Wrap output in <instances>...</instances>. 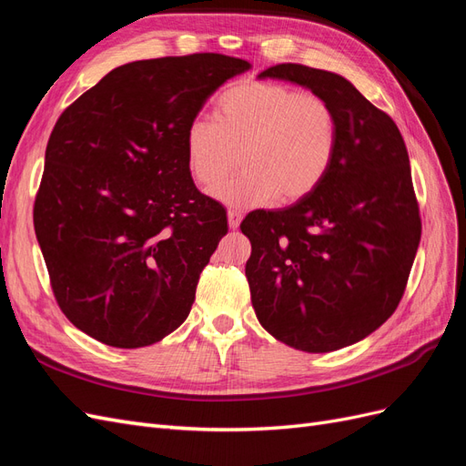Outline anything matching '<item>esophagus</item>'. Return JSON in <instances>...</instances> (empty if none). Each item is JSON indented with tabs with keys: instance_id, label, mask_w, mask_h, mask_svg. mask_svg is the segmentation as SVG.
Segmentation results:
<instances>
[{
	"instance_id": "esophagus-1",
	"label": "esophagus",
	"mask_w": 466,
	"mask_h": 466,
	"mask_svg": "<svg viewBox=\"0 0 466 466\" xmlns=\"http://www.w3.org/2000/svg\"><path fill=\"white\" fill-rule=\"evenodd\" d=\"M241 219H243V216L238 214L237 209H229L228 211V221H229V229H237L238 225H241Z\"/></svg>"
}]
</instances>
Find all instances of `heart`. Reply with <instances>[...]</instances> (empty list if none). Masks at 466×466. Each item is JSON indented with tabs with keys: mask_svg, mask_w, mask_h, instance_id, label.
Listing matches in <instances>:
<instances>
[{
	"mask_svg": "<svg viewBox=\"0 0 466 466\" xmlns=\"http://www.w3.org/2000/svg\"><path fill=\"white\" fill-rule=\"evenodd\" d=\"M185 147L188 171L202 188L215 187L242 157L244 171L211 190L219 202L291 204L327 178L338 149V118L315 93L276 81H243L221 93L216 120L188 124Z\"/></svg>",
	"mask_w": 466,
	"mask_h": 466,
	"instance_id": "b5f03b06",
	"label": "heart"
}]
</instances>
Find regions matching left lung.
<instances>
[{
	"label": "left lung",
	"instance_id": "1",
	"mask_svg": "<svg viewBox=\"0 0 466 466\" xmlns=\"http://www.w3.org/2000/svg\"><path fill=\"white\" fill-rule=\"evenodd\" d=\"M266 77L322 96L336 112L338 149L313 194L243 219L250 301L276 340L327 354L370 336L402 299L421 235L410 161L397 124L346 77L301 64L272 66Z\"/></svg>",
	"mask_w": 466,
	"mask_h": 466
}]
</instances>
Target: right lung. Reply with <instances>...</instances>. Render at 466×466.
Returning <instances> with one entry per match:
<instances>
[{"mask_svg": "<svg viewBox=\"0 0 466 466\" xmlns=\"http://www.w3.org/2000/svg\"><path fill=\"white\" fill-rule=\"evenodd\" d=\"M247 69L223 54L130 62L56 122L35 233L62 313L95 340L144 348L187 320L228 233V211L188 171L187 128Z\"/></svg>", "mask_w": 466, "mask_h": 466, "instance_id": "right-lung-1", "label": "right lung"}]
</instances>
